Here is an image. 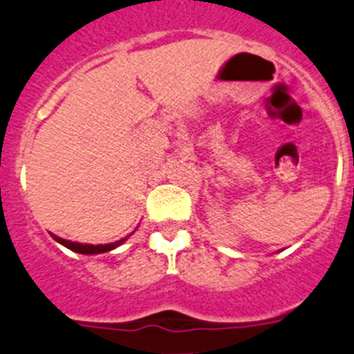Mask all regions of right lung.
Listing matches in <instances>:
<instances>
[{
    "mask_svg": "<svg viewBox=\"0 0 354 354\" xmlns=\"http://www.w3.org/2000/svg\"><path fill=\"white\" fill-rule=\"evenodd\" d=\"M52 237H54L57 243H61L62 246L69 248L71 252L82 253V255H97V253L111 252V250H115L117 246H120V244L125 241V239H120V241H117V243H110V244H82V243H73V241L62 239V237L54 236V234H52Z\"/></svg>",
    "mask_w": 354,
    "mask_h": 354,
    "instance_id": "right-lung-1",
    "label": "right lung"
}]
</instances>
